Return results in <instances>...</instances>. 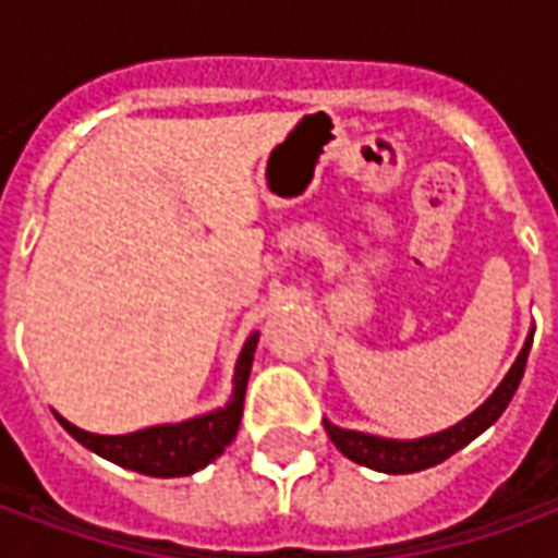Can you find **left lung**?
<instances>
[{"instance_id":"1","label":"left lung","mask_w":558,"mask_h":558,"mask_svg":"<svg viewBox=\"0 0 558 558\" xmlns=\"http://www.w3.org/2000/svg\"><path fill=\"white\" fill-rule=\"evenodd\" d=\"M529 350H532V331H529L526 343H523V350L517 355L514 367L508 371V376L499 383V388L472 415H466L460 424L448 427V430L433 433V436H421V439H383V436H371V433L343 430L338 424L326 421L328 436H331V442L338 445L340 454L350 457L352 463L376 469V472L407 475V472H421V469L436 466V463L448 460L454 451H460L463 445L472 442L478 433L487 430L493 421L502 415L505 407L514 398L520 379H523Z\"/></svg>"}]
</instances>
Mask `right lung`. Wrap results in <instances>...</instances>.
I'll list each match as a JSON object with an SVG mask.
<instances>
[{
  "mask_svg": "<svg viewBox=\"0 0 558 558\" xmlns=\"http://www.w3.org/2000/svg\"><path fill=\"white\" fill-rule=\"evenodd\" d=\"M256 343H259V331L244 340L242 355L235 362V376H232V398L223 410L206 412V415L179 421V424H158V427H146V430L125 433V436H101V433L80 430L62 415H56V418L80 445L107 457L110 463L134 469L143 475H155V478L194 475L196 469L208 466L215 457L223 454V448L239 433L244 388H247V376H251V364H254Z\"/></svg>",
  "mask_w": 558,
  "mask_h": 558,
  "instance_id": "add662e5",
  "label": "right lung"
}]
</instances>
